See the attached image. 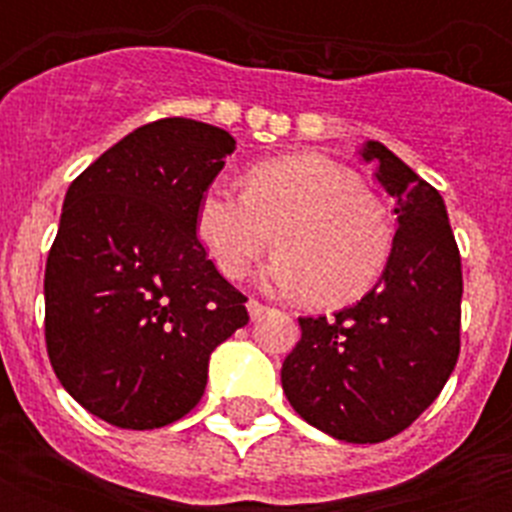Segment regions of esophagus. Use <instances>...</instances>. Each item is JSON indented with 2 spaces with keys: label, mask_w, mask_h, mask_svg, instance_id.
Wrapping results in <instances>:
<instances>
[{
  "label": "esophagus",
  "mask_w": 512,
  "mask_h": 512,
  "mask_svg": "<svg viewBox=\"0 0 512 512\" xmlns=\"http://www.w3.org/2000/svg\"><path fill=\"white\" fill-rule=\"evenodd\" d=\"M247 311H249V319L257 321V319H263L265 313H268V305H263L260 300H255V297H252V300L247 303Z\"/></svg>",
  "instance_id": "34e87169"
}]
</instances>
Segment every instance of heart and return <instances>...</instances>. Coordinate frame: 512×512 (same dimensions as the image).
Masks as SVG:
<instances>
[{
  "instance_id": "1",
  "label": "heart",
  "mask_w": 512,
  "mask_h": 512,
  "mask_svg": "<svg viewBox=\"0 0 512 512\" xmlns=\"http://www.w3.org/2000/svg\"><path fill=\"white\" fill-rule=\"evenodd\" d=\"M196 233L228 279H241L276 239L265 284L324 308L369 292L393 247L388 215L356 172L313 151L252 164L244 191L209 183L196 204Z\"/></svg>"
}]
</instances>
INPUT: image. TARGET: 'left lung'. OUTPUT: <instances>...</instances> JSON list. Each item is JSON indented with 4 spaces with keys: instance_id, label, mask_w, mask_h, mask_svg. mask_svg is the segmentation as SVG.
Masks as SVG:
<instances>
[{
    "instance_id": "8db88e82",
    "label": "left lung",
    "mask_w": 512,
    "mask_h": 512,
    "mask_svg": "<svg viewBox=\"0 0 512 512\" xmlns=\"http://www.w3.org/2000/svg\"><path fill=\"white\" fill-rule=\"evenodd\" d=\"M364 162L396 199L398 231L380 281L332 319H300L281 385L313 428L380 444L433 401L460 356L462 265L441 193L390 148L366 140Z\"/></svg>"
}]
</instances>
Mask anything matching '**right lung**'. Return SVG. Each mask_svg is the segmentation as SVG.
<instances>
[{"mask_svg":"<svg viewBox=\"0 0 512 512\" xmlns=\"http://www.w3.org/2000/svg\"><path fill=\"white\" fill-rule=\"evenodd\" d=\"M236 140L183 116L143 124L68 185L44 268V340L68 396L116 428L180 420L247 297L196 239L201 191Z\"/></svg>","mask_w":512,"mask_h":512,"instance_id":"right-lung-1","label":"right lung"}]
</instances>
